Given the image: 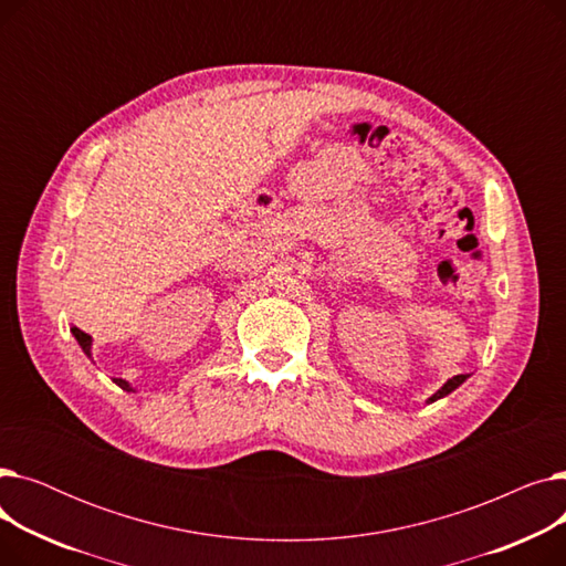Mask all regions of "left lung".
Returning a JSON list of instances; mask_svg holds the SVG:
<instances>
[{
	"instance_id": "obj_1",
	"label": "left lung",
	"mask_w": 566,
	"mask_h": 566,
	"mask_svg": "<svg viewBox=\"0 0 566 566\" xmlns=\"http://www.w3.org/2000/svg\"><path fill=\"white\" fill-rule=\"evenodd\" d=\"M465 378H468V374H459V376L450 378V380H448V382H444V385H442V388H440V390H438V392H436V395H433V397L429 399V403H431V401H436V399H442V397H448V395H450L452 390H457V388H459V385H461V382H463Z\"/></svg>"
}]
</instances>
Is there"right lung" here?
<instances>
[{
  "label": "right lung",
  "mask_w": 566,
  "mask_h": 566,
  "mask_svg": "<svg viewBox=\"0 0 566 566\" xmlns=\"http://www.w3.org/2000/svg\"><path fill=\"white\" fill-rule=\"evenodd\" d=\"M71 333L75 335V339H77V344L82 346V350L88 355V358H92V335L82 333L80 328H71ZM114 382H116L118 388H122V390H128V392H133V388H130V385H128L124 378H114Z\"/></svg>",
  "instance_id": "right-lung-1"
}]
</instances>
